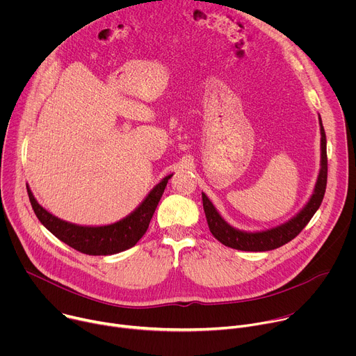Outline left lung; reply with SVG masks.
Masks as SVG:
<instances>
[{
    "mask_svg": "<svg viewBox=\"0 0 356 356\" xmlns=\"http://www.w3.org/2000/svg\"><path fill=\"white\" fill-rule=\"evenodd\" d=\"M318 122H320V134H321V142H320L321 159H320V172L317 176V181L309 201L289 221L277 227L262 229V231L238 229L224 220V217L218 213V210L216 209L211 200L207 197V194L201 193L202 207H204L209 228L211 234L221 243H224L225 246H229L238 250H246V252L272 250L290 242L293 238H296L301 232L304 227L309 224V221L313 218V216L321 206L325 187H327V169H328L327 168V138H325V131L323 127L321 117L318 118Z\"/></svg>",
    "mask_w": 356,
    "mask_h": 356,
    "instance_id": "left-lung-1",
    "label": "left lung"
}]
</instances>
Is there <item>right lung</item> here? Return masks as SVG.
<instances>
[{
    "instance_id": "right-lung-1",
    "label": "right lung",
    "mask_w": 356,
    "mask_h": 356,
    "mask_svg": "<svg viewBox=\"0 0 356 356\" xmlns=\"http://www.w3.org/2000/svg\"><path fill=\"white\" fill-rule=\"evenodd\" d=\"M172 176L173 173L165 176L147 193V195L132 213L120 221L107 225H79L65 221L43 209L35 198L29 186H26V190L31 206L38 220L58 239L79 252L87 253V255L108 257L132 248L145 235L152 216H154L165 187Z\"/></svg>"
}]
</instances>
